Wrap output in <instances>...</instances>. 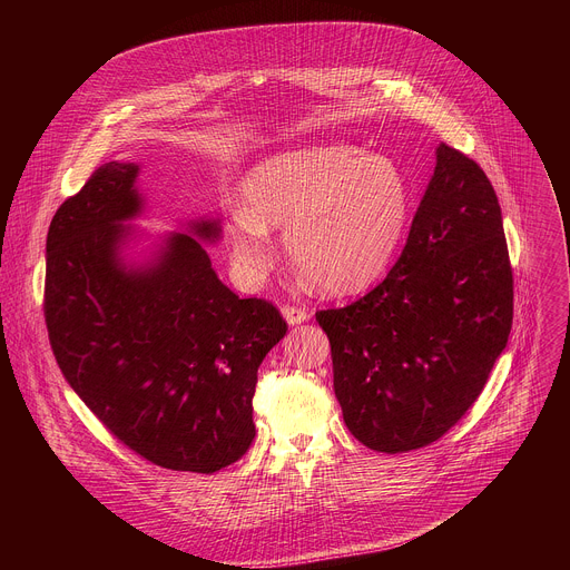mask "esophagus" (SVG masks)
<instances>
[{
	"label": "esophagus",
	"instance_id": "34e87169",
	"mask_svg": "<svg viewBox=\"0 0 570 570\" xmlns=\"http://www.w3.org/2000/svg\"><path fill=\"white\" fill-rule=\"evenodd\" d=\"M282 315L291 324V327H295V324H302V322H306L311 317V313L306 308H297V306H284Z\"/></svg>",
	"mask_w": 570,
	"mask_h": 570
}]
</instances>
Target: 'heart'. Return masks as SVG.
I'll return each instance as SVG.
<instances>
[{
	"label": "heart",
	"instance_id": "1",
	"mask_svg": "<svg viewBox=\"0 0 570 570\" xmlns=\"http://www.w3.org/2000/svg\"><path fill=\"white\" fill-rule=\"evenodd\" d=\"M243 203L223 216L229 264L243 288L275 266L271 229L288 262L322 293L356 295L392 266L411 218V187L394 159L350 144L284 150L240 180Z\"/></svg>",
	"mask_w": 570,
	"mask_h": 570
}]
</instances>
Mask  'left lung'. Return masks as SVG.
Returning <instances> with one entry per match:
<instances>
[{
	"label": "left lung",
	"instance_id": "8db88e82",
	"mask_svg": "<svg viewBox=\"0 0 570 570\" xmlns=\"http://www.w3.org/2000/svg\"><path fill=\"white\" fill-rule=\"evenodd\" d=\"M512 299L494 187L473 159L440 144L394 268L358 302L315 313L350 433L383 453L442 438L505 350Z\"/></svg>",
	"mask_w": 570,
	"mask_h": 570
}]
</instances>
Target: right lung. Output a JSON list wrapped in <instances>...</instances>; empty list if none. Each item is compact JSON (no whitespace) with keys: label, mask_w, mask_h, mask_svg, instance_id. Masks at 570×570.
<instances>
[{"label":"right lung","mask_w":570,"mask_h":570,"mask_svg":"<svg viewBox=\"0 0 570 570\" xmlns=\"http://www.w3.org/2000/svg\"><path fill=\"white\" fill-rule=\"evenodd\" d=\"M137 178V161H108L56 212L51 350L69 387L128 449L157 466L214 473L253 444L257 370L286 322L218 279L202 243L220 240L216 218L155 236L135 227L146 214Z\"/></svg>","instance_id":"obj_1"}]
</instances>
